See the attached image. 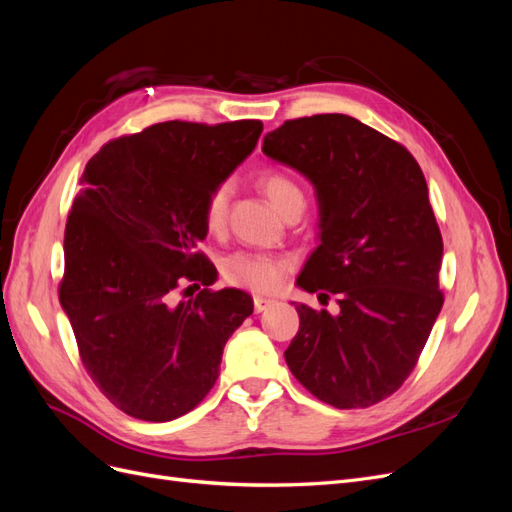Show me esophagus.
Masks as SVG:
<instances>
[{
  "instance_id": "obj_1",
  "label": "esophagus",
  "mask_w": 512,
  "mask_h": 512,
  "mask_svg": "<svg viewBox=\"0 0 512 512\" xmlns=\"http://www.w3.org/2000/svg\"><path fill=\"white\" fill-rule=\"evenodd\" d=\"M271 305H275L273 299H267V297H254V309L256 312H265V309H269Z\"/></svg>"
}]
</instances>
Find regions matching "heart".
<instances>
[{
  "instance_id": "heart-1",
  "label": "heart",
  "mask_w": 512,
  "mask_h": 512,
  "mask_svg": "<svg viewBox=\"0 0 512 512\" xmlns=\"http://www.w3.org/2000/svg\"><path fill=\"white\" fill-rule=\"evenodd\" d=\"M256 183L284 215H290L292 211H303V188L288 173H284V170H262L256 177ZM230 196L232 183L228 179L215 183L207 192L203 203V222L209 232L224 230L228 220ZM220 271L224 280L232 286L250 288L254 292H275L282 288L286 275L292 271V260L277 254L235 252L222 260Z\"/></svg>"
}]
</instances>
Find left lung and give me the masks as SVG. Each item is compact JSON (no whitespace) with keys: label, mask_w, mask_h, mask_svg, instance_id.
Here are the masks:
<instances>
[{"label":"left lung","mask_w":512,"mask_h":512,"mask_svg":"<svg viewBox=\"0 0 512 512\" xmlns=\"http://www.w3.org/2000/svg\"><path fill=\"white\" fill-rule=\"evenodd\" d=\"M262 151L314 183L320 245L297 284L339 305L337 316L297 305L286 363L324 404L374 406L412 374L444 303L423 170L404 145L339 113L288 119Z\"/></svg>","instance_id":"8db88e82"}]
</instances>
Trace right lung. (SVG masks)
<instances>
[{"mask_svg": "<svg viewBox=\"0 0 512 512\" xmlns=\"http://www.w3.org/2000/svg\"><path fill=\"white\" fill-rule=\"evenodd\" d=\"M262 121H164L113 138L91 158L68 213L59 301L102 395L149 423L188 414L220 376L228 337L252 314L237 288L211 286L203 203L250 156ZM184 290L181 291L180 288Z\"/></svg>", "mask_w": 512, "mask_h": 512, "instance_id": "right-lung-1", "label": "right lung"}]
</instances>
